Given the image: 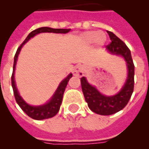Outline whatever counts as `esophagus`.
Listing matches in <instances>:
<instances>
[{"label":"esophagus","mask_w":149,"mask_h":149,"mask_svg":"<svg viewBox=\"0 0 149 149\" xmlns=\"http://www.w3.org/2000/svg\"><path fill=\"white\" fill-rule=\"evenodd\" d=\"M85 72V67L83 65H78L75 67L73 70V75L77 77H83Z\"/></svg>","instance_id":"34e87169"}]
</instances>
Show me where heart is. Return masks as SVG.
<instances>
[{"instance_id": "heart-1", "label": "heart", "mask_w": 149, "mask_h": 149, "mask_svg": "<svg viewBox=\"0 0 149 149\" xmlns=\"http://www.w3.org/2000/svg\"><path fill=\"white\" fill-rule=\"evenodd\" d=\"M101 34L102 33L99 31H86L83 35L82 38H83L84 42L88 43V44L94 42L96 41L98 44H104L106 40V37Z\"/></svg>"}]
</instances>
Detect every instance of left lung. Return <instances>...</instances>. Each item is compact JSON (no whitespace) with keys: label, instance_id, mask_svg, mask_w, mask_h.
Wrapping results in <instances>:
<instances>
[{"label":"left lung","instance_id":"obj_1","mask_svg":"<svg viewBox=\"0 0 149 149\" xmlns=\"http://www.w3.org/2000/svg\"><path fill=\"white\" fill-rule=\"evenodd\" d=\"M111 42L107 45L109 52L121 56L126 61L127 67V78L125 85L116 95L105 96L100 93L96 87L89 84L86 77H82V91L89 108L100 115H111L122 110L129 101L134 91V65L131 51L122 40L111 31H107Z\"/></svg>","mask_w":149,"mask_h":149}]
</instances>
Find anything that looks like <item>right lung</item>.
Masks as SVG:
<instances>
[{
    "label": "right lung",
    "instance_id": "1",
    "mask_svg": "<svg viewBox=\"0 0 149 149\" xmlns=\"http://www.w3.org/2000/svg\"><path fill=\"white\" fill-rule=\"evenodd\" d=\"M71 29H52L49 27H42V28H39L36 30H34L29 33V35L27 36L25 40L23 42L22 45H20L18 49H17L16 53H15V58H14V65H13V72L12 76H11V85H12L13 91H14V95H15V100L17 104L22 108V110L24 111V113H26L27 115L29 116L30 118H33L35 120H43V119H48V118H51L56 115V113H58L60 108V105L62 104V100H63V93L65 91V89L67 86V84L70 79L72 77V73H70L67 76V77L64 79L63 81L61 82L60 84L58 85V88L56 91L52 96V97L49 100V101L46 103L44 105H41V106H31L29 105L24 101V100L20 96L17 89L16 87V84L15 81V65L17 63V57L19 55V52L22 49V46L28 42L31 38L36 36L37 34L43 33V32H52V33H62L65 34L67 33L70 31Z\"/></svg>",
    "mask_w": 149,
    "mask_h": 149
}]
</instances>
